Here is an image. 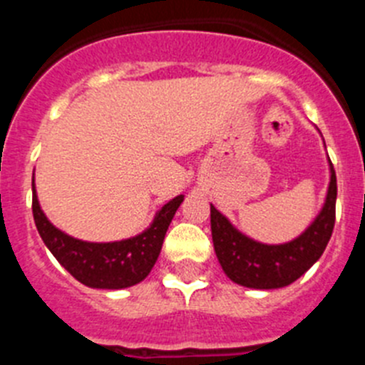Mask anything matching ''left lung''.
<instances>
[{"label": "left lung", "instance_id": "8db88e82", "mask_svg": "<svg viewBox=\"0 0 365 365\" xmlns=\"http://www.w3.org/2000/svg\"><path fill=\"white\" fill-rule=\"evenodd\" d=\"M329 188L324 206L298 237L279 245H267L240 232L227 215L210 205L214 250L228 278L248 289H282L307 272L320 259L334 228L336 173L329 160Z\"/></svg>", "mask_w": 365, "mask_h": 365}]
</instances>
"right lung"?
Returning <instances> with one entry per match:
<instances>
[{"mask_svg": "<svg viewBox=\"0 0 365 365\" xmlns=\"http://www.w3.org/2000/svg\"><path fill=\"white\" fill-rule=\"evenodd\" d=\"M182 201L185 195L168 201L157 210L150 227L130 240L91 243L66 234L47 219L32 177V215L45 247L73 278L91 289L118 291L143 282L159 257L168 227Z\"/></svg>", "mask_w": 365, "mask_h": 365, "instance_id": "add662e5", "label": "right lung"}]
</instances>
